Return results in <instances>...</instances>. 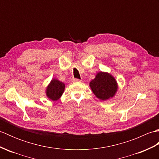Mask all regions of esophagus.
I'll return each instance as SVG.
<instances>
[{
  "label": "esophagus",
  "instance_id": "obj_1",
  "mask_svg": "<svg viewBox=\"0 0 159 159\" xmlns=\"http://www.w3.org/2000/svg\"><path fill=\"white\" fill-rule=\"evenodd\" d=\"M72 80H73L74 82H80V81H81V80L78 79H73Z\"/></svg>",
  "mask_w": 159,
  "mask_h": 159
}]
</instances>
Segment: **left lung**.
<instances>
[{
  "instance_id": "1",
  "label": "left lung",
  "mask_w": 159,
  "mask_h": 159,
  "mask_svg": "<svg viewBox=\"0 0 159 159\" xmlns=\"http://www.w3.org/2000/svg\"><path fill=\"white\" fill-rule=\"evenodd\" d=\"M89 85L98 98L102 100L113 97L117 89L116 79L105 72L98 74L95 79L90 82Z\"/></svg>"
}]
</instances>
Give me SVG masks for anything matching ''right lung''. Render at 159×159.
Segmentation results:
<instances>
[{
  "mask_svg": "<svg viewBox=\"0 0 159 159\" xmlns=\"http://www.w3.org/2000/svg\"><path fill=\"white\" fill-rule=\"evenodd\" d=\"M65 89V85L56 79L52 80L46 89V95L50 100L55 101L61 96Z\"/></svg>",
  "mask_w": 159,
  "mask_h": 159,
  "instance_id": "1",
  "label": "right lung"
}]
</instances>
